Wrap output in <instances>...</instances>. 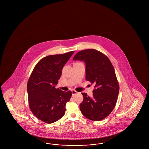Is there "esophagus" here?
I'll return each instance as SVG.
<instances>
[{
	"label": "esophagus",
	"mask_w": 149,
	"mask_h": 149,
	"mask_svg": "<svg viewBox=\"0 0 149 149\" xmlns=\"http://www.w3.org/2000/svg\"><path fill=\"white\" fill-rule=\"evenodd\" d=\"M71 92H72V95H75L78 93V92H76L75 90H72Z\"/></svg>",
	"instance_id": "obj_1"
}]
</instances>
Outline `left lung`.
Returning <instances> with one entry per match:
<instances>
[{
    "mask_svg": "<svg viewBox=\"0 0 149 149\" xmlns=\"http://www.w3.org/2000/svg\"><path fill=\"white\" fill-rule=\"evenodd\" d=\"M73 60L86 64V80L94 84L92 97L82 93V114L91 120L100 121L110 114L117 101L119 86L114 68L105 55L94 49L80 51Z\"/></svg>",
    "mask_w": 149,
    "mask_h": 149,
    "instance_id": "left-lung-1",
    "label": "left lung"
}]
</instances>
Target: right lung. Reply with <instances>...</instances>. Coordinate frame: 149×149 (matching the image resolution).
<instances>
[{
  "label": "right lung",
  "mask_w": 149,
  "mask_h": 149,
  "mask_svg": "<svg viewBox=\"0 0 149 149\" xmlns=\"http://www.w3.org/2000/svg\"><path fill=\"white\" fill-rule=\"evenodd\" d=\"M74 51L49 55L36 65L27 84L29 105L39 120L47 124L58 120L65 112V105L72 92H64L55 86L62 74L64 65Z\"/></svg>",
  "instance_id": "obj_1"
}]
</instances>
